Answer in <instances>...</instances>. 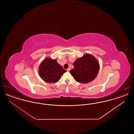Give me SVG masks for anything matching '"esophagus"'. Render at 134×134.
Masks as SVG:
<instances>
[{
  "mask_svg": "<svg viewBox=\"0 0 134 134\" xmlns=\"http://www.w3.org/2000/svg\"><path fill=\"white\" fill-rule=\"evenodd\" d=\"M70 70H71V68H68L67 69V71H69Z\"/></svg>",
  "mask_w": 134,
  "mask_h": 134,
  "instance_id": "1",
  "label": "esophagus"
}]
</instances>
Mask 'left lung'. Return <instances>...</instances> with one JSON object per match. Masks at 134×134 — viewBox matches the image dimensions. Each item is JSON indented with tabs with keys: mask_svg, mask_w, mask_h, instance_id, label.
Here are the masks:
<instances>
[{
	"mask_svg": "<svg viewBox=\"0 0 134 134\" xmlns=\"http://www.w3.org/2000/svg\"><path fill=\"white\" fill-rule=\"evenodd\" d=\"M73 65L74 68L69 72L76 81L81 83H89L94 80L100 68L97 59L89 54L76 60Z\"/></svg>",
	"mask_w": 134,
	"mask_h": 134,
	"instance_id": "obj_1",
	"label": "left lung"
}]
</instances>
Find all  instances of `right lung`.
<instances>
[{
	"mask_svg": "<svg viewBox=\"0 0 134 134\" xmlns=\"http://www.w3.org/2000/svg\"><path fill=\"white\" fill-rule=\"evenodd\" d=\"M66 71L58 64L56 60L46 58L41 63L38 74L40 77L47 83H56Z\"/></svg>",
	"mask_w": 134,
	"mask_h": 134,
	"instance_id": "obj_1",
	"label": "right lung"
}]
</instances>
